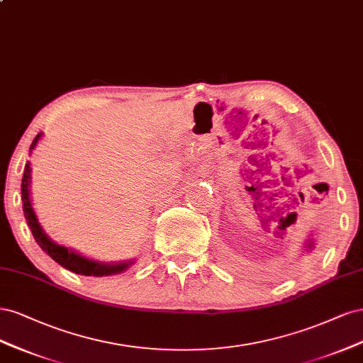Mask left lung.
Masks as SVG:
<instances>
[{
    "mask_svg": "<svg viewBox=\"0 0 363 363\" xmlns=\"http://www.w3.org/2000/svg\"><path fill=\"white\" fill-rule=\"evenodd\" d=\"M306 249H308V250H312V249H313V241H312V240H308V242H306Z\"/></svg>",
    "mask_w": 363,
    "mask_h": 363,
    "instance_id": "obj_1",
    "label": "left lung"
}]
</instances>
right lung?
I'll list each match as a JSON object with an SVG mask.
<instances>
[{
    "mask_svg": "<svg viewBox=\"0 0 363 363\" xmlns=\"http://www.w3.org/2000/svg\"><path fill=\"white\" fill-rule=\"evenodd\" d=\"M40 137H42V133L38 134L36 138L33 140V143L30 146V154L34 149V146L38 145ZM30 178H31V167H30V162H27L26 169H24V177H22V184H21L22 209H24V216H26L27 223L31 229L34 240H36V242L40 245V249L45 253H48L57 264H60L69 272H74L77 274H83V276L118 274V273L128 270L130 265L134 264V261H126V262H119V264H102L98 261H91V259L86 258V256H81L79 253L65 247V245L54 242L42 229L39 220L36 217V213H34V209H33L31 199H30V189H28Z\"/></svg>",
    "mask_w": 363,
    "mask_h": 363,
    "instance_id": "obj_1",
    "label": "right lung"
}]
</instances>
